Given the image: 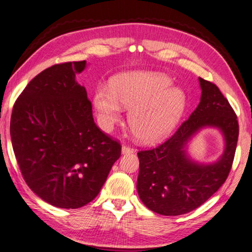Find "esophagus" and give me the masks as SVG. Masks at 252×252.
I'll list each match as a JSON object with an SVG mask.
<instances>
[{
    "instance_id": "obj_1",
    "label": "esophagus",
    "mask_w": 252,
    "mask_h": 252,
    "mask_svg": "<svg viewBox=\"0 0 252 252\" xmlns=\"http://www.w3.org/2000/svg\"><path fill=\"white\" fill-rule=\"evenodd\" d=\"M131 153H133V149H131V147H129L128 145H123L122 146V154H131Z\"/></svg>"
}]
</instances>
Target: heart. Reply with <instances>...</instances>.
<instances>
[{
  "label": "heart",
  "mask_w": 252,
  "mask_h": 252,
  "mask_svg": "<svg viewBox=\"0 0 252 252\" xmlns=\"http://www.w3.org/2000/svg\"><path fill=\"white\" fill-rule=\"evenodd\" d=\"M169 77L158 72H132L115 78L111 89H97L93 102L103 129L120 120L122 106L130 108L128 125L133 136L152 143L173 129L186 107V96L172 88Z\"/></svg>",
  "instance_id": "b5f03b06"
}]
</instances>
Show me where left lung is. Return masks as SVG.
I'll return each mask as SVG.
<instances>
[{
    "label": "left lung",
    "instance_id": "8db88e82",
    "mask_svg": "<svg viewBox=\"0 0 252 252\" xmlns=\"http://www.w3.org/2000/svg\"><path fill=\"white\" fill-rule=\"evenodd\" d=\"M201 100L189 118L167 141L154 149L139 151L137 190L149 210L164 216H179L201 206L228 177L238 139L237 116L217 85L199 78ZM218 127L226 147L211 165L193 162L187 155L188 141L201 127Z\"/></svg>",
    "mask_w": 252,
    "mask_h": 252
}]
</instances>
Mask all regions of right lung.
Here are the masks:
<instances>
[{"mask_svg": "<svg viewBox=\"0 0 252 252\" xmlns=\"http://www.w3.org/2000/svg\"><path fill=\"white\" fill-rule=\"evenodd\" d=\"M87 62L53 65L38 73L13 108L10 137L28 186L47 203L79 208L93 201L122 146L95 124L87 90L76 73Z\"/></svg>", "mask_w": 252, "mask_h": 252, "instance_id": "add662e5", "label": "right lung"}]
</instances>
